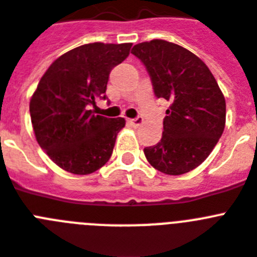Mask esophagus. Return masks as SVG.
I'll use <instances>...</instances> for the list:
<instances>
[{"mask_svg": "<svg viewBox=\"0 0 257 257\" xmlns=\"http://www.w3.org/2000/svg\"><path fill=\"white\" fill-rule=\"evenodd\" d=\"M128 121L131 122V124H132V125H136V126H139V125L144 124V118L140 117V116H137V117H135V118H129Z\"/></svg>", "mask_w": 257, "mask_h": 257, "instance_id": "obj_1", "label": "esophagus"}]
</instances>
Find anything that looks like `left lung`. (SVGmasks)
Masks as SVG:
<instances>
[{"mask_svg":"<svg viewBox=\"0 0 257 257\" xmlns=\"http://www.w3.org/2000/svg\"><path fill=\"white\" fill-rule=\"evenodd\" d=\"M132 53L145 65L157 98L170 103L161 141L144 149L148 162L166 175L192 171L208 158L226 122V102L208 66L188 49L155 39Z\"/></svg>","mask_w":257,"mask_h":257,"instance_id":"left-lung-1","label":"left lung"}]
</instances>
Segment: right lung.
Returning a JSON list of instances; mask_svg holds the SVG:
<instances>
[{"instance_id":"obj_1","label":"right lung","mask_w":257,"mask_h":257,"mask_svg":"<svg viewBox=\"0 0 257 257\" xmlns=\"http://www.w3.org/2000/svg\"><path fill=\"white\" fill-rule=\"evenodd\" d=\"M132 43H91L52 62L30 102L40 148L56 165L75 175L95 172L111 158L122 117L94 115L88 105L105 99L109 73L129 56Z\"/></svg>"}]
</instances>
